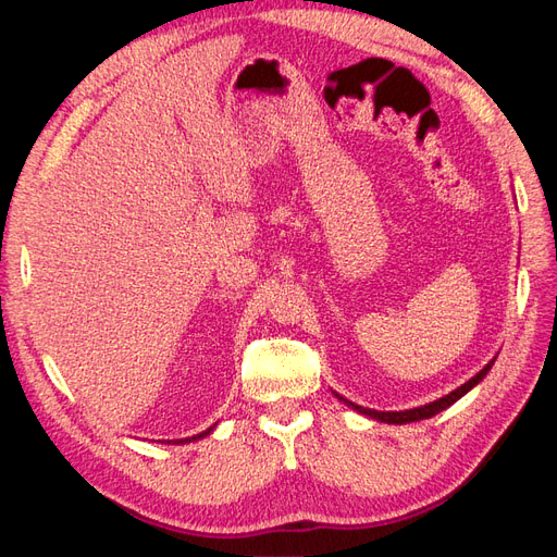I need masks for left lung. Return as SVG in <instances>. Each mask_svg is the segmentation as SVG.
<instances>
[{
    "label": "left lung",
    "mask_w": 557,
    "mask_h": 557,
    "mask_svg": "<svg viewBox=\"0 0 557 557\" xmlns=\"http://www.w3.org/2000/svg\"><path fill=\"white\" fill-rule=\"evenodd\" d=\"M495 362V360H493ZM493 362H487L481 372L476 374V376H471L465 385H460V387H455L453 393H448L446 397H442V399H436V401H430V404H425V407H418V409H407V411H374V409H364V407H358V404H352V401H348V399H344V397H339V399H344L350 409H356L358 413H364V416H369V418H376V420H381V423H393V425H404V423H413V420H423V418H432V416H436L440 411H444V409H448L450 404H455L458 401L462 395H467L471 387H474L476 383H481L483 381V376L491 372V367H493Z\"/></svg>",
    "instance_id": "8db88e82"
}]
</instances>
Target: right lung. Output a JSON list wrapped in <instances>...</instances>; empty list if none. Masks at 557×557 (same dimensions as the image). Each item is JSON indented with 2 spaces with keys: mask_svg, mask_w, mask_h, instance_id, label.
I'll list each match as a JSON object with an SVG mask.
<instances>
[{
  "mask_svg": "<svg viewBox=\"0 0 557 557\" xmlns=\"http://www.w3.org/2000/svg\"><path fill=\"white\" fill-rule=\"evenodd\" d=\"M213 428H209V430H205V432H201V434H197V436H188V440H181L178 444H185V442H195V440H201V436H207L209 432H211Z\"/></svg>",
  "mask_w": 557,
  "mask_h": 557,
  "instance_id": "1",
  "label": "right lung"
}]
</instances>
